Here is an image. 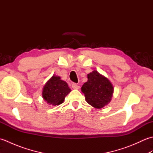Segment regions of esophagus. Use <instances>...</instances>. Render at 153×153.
Here are the masks:
<instances>
[{
    "label": "esophagus",
    "instance_id": "esophagus-1",
    "mask_svg": "<svg viewBox=\"0 0 153 153\" xmlns=\"http://www.w3.org/2000/svg\"><path fill=\"white\" fill-rule=\"evenodd\" d=\"M71 87H72L73 89H79V86L77 85V84L75 83L71 84Z\"/></svg>",
    "mask_w": 153,
    "mask_h": 153
}]
</instances>
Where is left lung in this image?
<instances>
[{"instance_id":"1","label":"left lung","mask_w":153,"mask_h":153,"mask_svg":"<svg viewBox=\"0 0 153 153\" xmlns=\"http://www.w3.org/2000/svg\"><path fill=\"white\" fill-rule=\"evenodd\" d=\"M87 78L88 81L82 87L86 101L96 108H102L111 100L114 91L112 83L97 71L87 75Z\"/></svg>"}]
</instances>
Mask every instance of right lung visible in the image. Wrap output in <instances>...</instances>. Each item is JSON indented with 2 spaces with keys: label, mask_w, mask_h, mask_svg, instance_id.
<instances>
[{
  "label": "right lung",
  "mask_w": 153,
  "mask_h": 153,
  "mask_svg": "<svg viewBox=\"0 0 153 153\" xmlns=\"http://www.w3.org/2000/svg\"><path fill=\"white\" fill-rule=\"evenodd\" d=\"M71 91L66 82L58 76H53L45 84L43 91V97L48 105H59L64 100L65 97Z\"/></svg>",
  "instance_id": "obj_1"
}]
</instances>
